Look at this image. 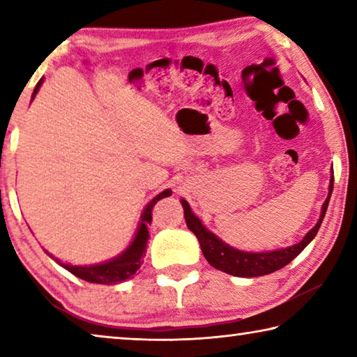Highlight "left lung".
<instances>
[{"label": "left lung", "mask_w": 357, "mask_h": 357, "mask_svg": "<svg viewBox=\"0 0 357 357\" xmlns=\"http://www.w3.org/2000/svg\"><path fill=\"white\" fill-rule=\"evenodd\" d=\"M332 189H334V172L331 174L328 198H326V202L323 203L321 214H319V219L315 223V227H313L310 231H307L305 236L302 238L298 244L269 252H245L223 243L217 234L209 231V229L203 225L202 220L193 214L190 204L187 203L184 198H181V204H183L184 208V219L187 223V228L197 236L204 258L208 259V263L213 266V268L223 271V273L234 277H259L282 269L283 266L293 261V259L312 243V239L317 236L319 225H321V222L324 219L326 209H328V204L331 200Z\"/></svg>", "instance_id": "1"}]
</instances>
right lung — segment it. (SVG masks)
Instances as JSON below:
<instances>
[{
    "label": "right lung",
    "mask_w": 357,
    "mask_h": 357,
    "mask_svg": "<svg viewBox=\"0 0 357 357\" xmlns=\"http://www.w3.org/2000/svg\"><path fill=\"white\" fill-rule=\"evenodd\" d=\"M42 83H44V78H40L39 83L36 84L33 96H31V100L36 98V94H38ZM170 195H172L170 189L162 190L159 195H155L153 200H151L146 206H144L143 213L140 215V222H138L137 231L134 234V239L130 241V244L126 247V249L121 252L119 255L107 259V261L89 264V266H74V264L59 261V259L50 255L47 250H45V253L48 257L55 258V261L59 266H63L64 269H68L70 274H74L75 277H78V279H82V280L99 283V285H116V283L132 279V275H134L137 271L140 269V266L143 263V257L146 255V243L149 238L148 225L151 223V219H153V217H151V211H153L154 204L157 202L162 200V198H165V197H170Z\"/></svg>",
    "instance_id": "1"
}]
</instances>
